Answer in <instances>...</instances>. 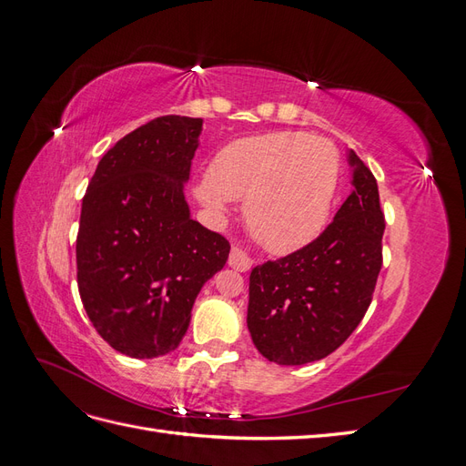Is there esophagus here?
<instances>
[{
  "mask_svg": "<svg viewBox=\"0 0 466 466\" xmlns=\"http://www.w3.org/2000/svg\"><path fill=\"white\" fill-rule=\"evenodd\" d=\"M229 266L237 272H248L250 266H252V260L245 255L243 250L233 248L231 255H229Z\"/></svg>",
  "mask_w": 466,
  "mask_h": 466,
  "instance_id": "obj_1",
  "label": "esophagus"
}]
</instances>
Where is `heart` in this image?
I'll return each instance as SVG.
<instances>
[{"mask_svg": "<svg viewBox=\"0 0 466 466\" xmlns=\"http://www.w3.org/2000/svg\"><path fill=\"white\" fill-rule=\"evenodd\" d=\"M336 173L338 155L324 137L272 132L221 147L196 194L216 214H225L229 200H245L250 233L264 248L286 255L324 229Z\"/></svg>", "mask_w": 466, "mask_h": 466, "instance_id": "1", "label": "heart"}]
</instances>
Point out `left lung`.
<instances>
[{
  "label": "left lung",
  "mask_w": 466,
  "mask_h": 466,
  "mask_svg": "<svg viewBox=\"0 0 466 466\" xmlns=\"http://www.w3.org/2000/svg\"><path fill=\"white\" fill-rule=\"evenodd\" d=\"M351 194L313 243L250 272L247 327L278 365L327 358L356 330L383 264L385 216L373 173L350 149Z\"/></svg>",
  "instance_id": "left-lung-1"
}]
</instances>
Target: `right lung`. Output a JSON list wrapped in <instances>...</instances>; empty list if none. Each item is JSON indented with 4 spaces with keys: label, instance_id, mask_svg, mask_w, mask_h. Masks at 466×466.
Returning a JSON list of instances; mask_svg holds the SVG:
<instances>
[{
    "label": "right lung",
    "instance_id": "1",
    "mask_svg": "<svg viewBox=\"0 0 466 466\" xmlns=\"http://www.w3.org/2000/svg\"><path fill=\"white\" fill-rule=\"evenodd\" d=\"M202 118L159 116L98 161L83 196L77 288L95 330L124 356L178 348L192 305L229 243L190 218L185 182Z\"/></svg>",
    "mask_w": 466,
    "mask_h": 466
}]
</instances>
